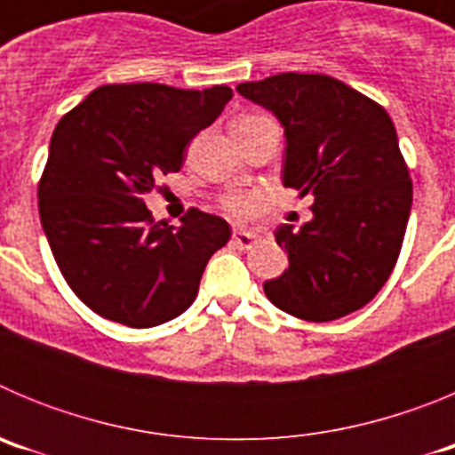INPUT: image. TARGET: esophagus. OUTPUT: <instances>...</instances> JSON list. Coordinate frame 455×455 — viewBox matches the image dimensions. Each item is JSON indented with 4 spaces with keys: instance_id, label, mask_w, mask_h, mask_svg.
<instances>
[{
    "instance_id": "1",
    "label": "esophagus",
    "mask_w": 455,
    "mask_h": 455,
    "mask_svg": "<svg viewBox=\"0 0 455 455\" xmlns=\"http://www.w3.org/2000/svg\"><path fill=\"white\" fill-rule=\"evenodd\" d=\"M255 241H257L255 232H246V230L232 232V243H235L236 248H241V251H251V248L255 246Z\"/></svg>"
}]
</instances>
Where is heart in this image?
Here are the masks:
<instances>
[{
	"mask_svg": "<svg viewBox=\"0 0 455 455\" xmlns=\"http://www.w3.org/2000/svg\"><path fill=\"white\" fill-rule=\"evenodd\" d=\"M246 118H252V116H246ZM220 204H223V209L230 216L243 219V216H248V214H252V212H255L257 204H259V200H257L255 196H248V193L232 191V193H228L223 200H220Z\"/></svg>",
	"mask_w": 455,
	"mask_h": 455,
	"instance_id": "1",
	"label": "heart"
}]
</instances>
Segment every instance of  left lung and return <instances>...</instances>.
Instances as JSON below:
<instances>
[{"label":"left lung","mask_w":455,"mask_h":455,"mask_svg":"<svg viewBox=\"0 0 455 455\" xmlns=\"http://www.w3.org/2000/svg\"><path fill=\"white\" fill-rule=\"evenodd\" d=\"M236 91L284 127V187L315 196L312 220L275 230L289 267L264 283L267 299L316 323L364 307L399 259L412 207L392 118L328 75L283 72Z\"/></svg>","instance_id":"1"}]
</instances>
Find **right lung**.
Returning a JSON list of instances; mask_svg holds the SVG:
<instances>
[{"mask_svg": "<svg viewBox=\"0 0 455 455\" xmlns=\"http://www.w3.org/2000/svg\"><path fill=\"white\" fill-rule=\"evenodd\" d=\"M230 100L228 86L108 84L56 124L38 184L40 223L66 283L104 319L152 328L196 300L230 225L198 209L180 228L155 223L143 196L182 168L193 136Z\"/></svg>", "mask_w": 455, "mask_h": 455, "instance_id": "right-lung-1", "label": "right lung"}]
</instances>
